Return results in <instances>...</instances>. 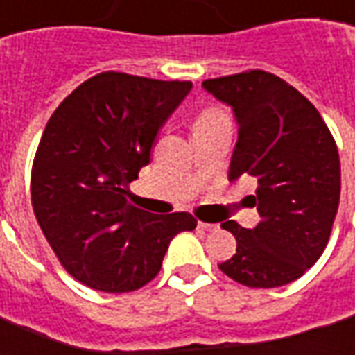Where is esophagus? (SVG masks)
<instances>
[{"instance_id":"obj_1","label":"esophagus","mask_w":355,"mask_h":355,"mask_svg":"<svg viewBox=\"0 0 355 355\" xmlns=\"http://www.w3.org/2000/svg\"><path fill=\"white\" fill-rule=\"evenodd\" d=\"M197 228L202 230V232H214L218 226L216 224H207V222H197Z\"/></svg>"}]
</instances>
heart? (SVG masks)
<instances>
[{"instance_id":"1","label":"heart","mask_w":355,"mask_h":355,"mask_svg":"<svg viewBox=\"0 0 355 355\" xmlns=\"http://www.w3.org/2000/svg\"><path fill=\"white\" fill-rule=\"evenodd\" d=\"M224 119H228L226 114L218 110V107H209V110H205L199 114V117L195 119V129L197 127H207V125H214V123H220V121H224Z\"/></svg>"}]
</instances>
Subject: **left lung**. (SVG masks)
Segmentation results:
<instances>
[{"label":"left lung","instance_id":"obj_1","mask_svg":"<svg viewBox=\"0 0 355 355\" xmlns=\"http://www.w3.org/2000/svg\"><path fill=\"white\" fill-rule=\"evenodd\" d=\"M228 104L238 143L228 180L255 178L249 195L261 222L253 230L222 222L236 238V255L220 270L249 288L290 284L322 255L340 202V158L321 114L302 92L266 71L202 80Z\"/></svg>","mask_w":355,"mask_h":355}]
</instances>
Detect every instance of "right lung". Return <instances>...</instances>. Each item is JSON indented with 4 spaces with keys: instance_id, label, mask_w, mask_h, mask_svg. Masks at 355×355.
<instances>
[{
    "instance_id": "obj_1",
    "label": "right lung",
    "mask_w": 355,
    "mask_h": 355,
    "mask_svg": "<svg viewBox=\"0 0 355 355\" xmlns=\"http://www.w3.org/2000/svg\"><path fill=\"white\" fill-rule=\"evenodd\" d=\"M191 89L189 80L106 71L51 114L33 164L34 216L65 270L89 288H143L173 236L197 226L187 212L158 216L127 201L158 129Z\"/></svg>"
}]
</instances>
